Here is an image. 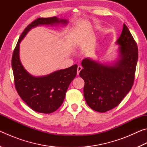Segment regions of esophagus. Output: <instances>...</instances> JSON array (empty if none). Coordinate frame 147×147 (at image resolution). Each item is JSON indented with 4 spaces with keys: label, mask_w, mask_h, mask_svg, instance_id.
Returning <instances> with one entry per match:
<instances>
[{
    "label": "esophagus",
    "mask_w": 147,
    "mask_h": 147,
    "mask_svg": "<svg viewBox=\"0 0 147 147\" xmlns=\"http://www.w3.org/2000/svg\"><path fill=\"white\" fill-rule=\"evenodd\" d=\"M82 66H80V65L78 66V68H77V75H79V73H80V71L82 70Z\"/></svg>",
    "instance_id": "obj_1"
}]
</instances>
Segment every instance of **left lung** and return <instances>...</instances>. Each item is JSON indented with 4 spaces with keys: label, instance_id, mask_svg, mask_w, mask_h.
Listing matches in <instances>:
<instances>
[{
    "label": "left lung",
    "instance_id": "1",
    "mask_svg": "<svg viewBox=\"0 0 147 147\" xmlns=\"http://www.w3.org/2000/svg\"><path fill=\"white\" fill-rule=\"evenodd\" d=\"M117 58L111 63L101 62L91 58L82 61L83 69L79 75L85 85L84 96L93 110L103 113L119 105L133 86L138 49L125 24L119 38Z\"/></svg>",
    "mask_w": 147,
    "mask_h": 147
}]
</instances>
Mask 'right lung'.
<instances>
[{"label":"right lung","instance_id":"1","mask_svg":"<svg viewBox=\"0 0 147 147\" xmlns=\"http://www.w3.org/2000/svg\"><path fill=\"white\" fill-rule=\"evenodd\" d=\"M69 21L56 17L39 18L24 29L15 49L11 59L16 90L24 102L34 111L51 113L56 111L64 100L67 90L77 73L76 64L44 76H35L29 73L19 57L20 43L32 28L42 25L66 26Z\"/></svg>","mask_w":147,"mask_h":147}]
</instances>
